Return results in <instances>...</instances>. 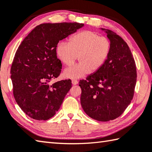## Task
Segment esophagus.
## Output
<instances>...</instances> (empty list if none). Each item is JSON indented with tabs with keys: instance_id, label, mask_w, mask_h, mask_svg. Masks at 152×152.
<instances>
[{
	"instance_id": "1",
	"label": "esophagus",
	"mask_w": 152,
	"mask_h": 152,
	"mask_svg": "<svg viewBox=\"0 0 152 152\" xmlns=\"http://www.w3.org/2000/svg\"><path fill=\"white\" fill-rule=\"evenodd\" d=\"M78 82L76 80H72V84L73 85H77V84H78Z\"/></svg>"
}]
</instances>
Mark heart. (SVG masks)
<instances>
[{
  "label": "heart",
  "mask_w": 152,
  "mask_h": 152,
  "mask_svg": "<svg viewBox=\"0 0 152 152\" xmlns=\"http://www.w3.org/2000/svg\"><path fill=\"white\" fill-rule=\"evenodd\" d=\"M111 46L107 38L90 30L72 35L69 39V43L58 42L56 48V55L65 66H71L77 58L80 62L65 69L64 76L68 78L78 79L90 72L98 70L107 58Z\"/></svg>",
  "instance_id": "b5f03b06"
}]
</instances>
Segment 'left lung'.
I'll use <instances>...</instances> for the list:
<instances>
[{"instance_id": "left-lung-1", "label": "left lung", "mask_w": 152, "mask_h": 152, "mask_svg": "<svg viewBox=\"0 0 152 152\" xmlns=\"http://www.w3.org/2000/svg\"><path fill=\"white\" fill-rule=\"evenodd\" d=\"M105 31L111 50L105 63L86 80H80V102L84 112L93 119L107 122L123 113L134 94L136 67L127 43L116 33Z\"/></svg>"}]
</instances>
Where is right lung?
<instances>
[{
    "instance_id": "obj_1",
    "label": "right lung",
    "mask_w": 152,
    "mask_h": 152,
    "mask_svg": "<svg viewBox=\"0 0 152 152\" xmlns=\"http://www.w3.org/2000/svg\"><path fill=\"white\" fill-rule=\"evenodd\" d=\"M83 26L77 22L41 23L20 45L12 64L10 77L14 99L29 117L48 120L61 107L72 82L69 79L50 84L62 69L56 45Z\"/></svg>"
}]
</instances>
